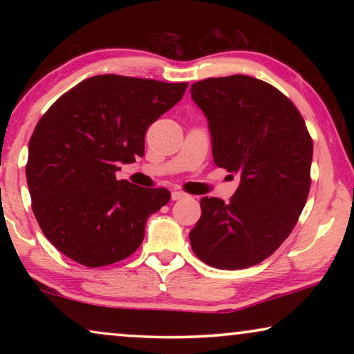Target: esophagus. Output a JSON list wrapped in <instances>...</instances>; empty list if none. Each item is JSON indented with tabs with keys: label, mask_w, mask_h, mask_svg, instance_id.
I'll return each mask as SVG.
<instances>
[{
	"label": "esophagus",
	"mask_w": 354,
	"mask_h": 354,
	"mask_svg": "<svg viewBox=\"0 0 354 354\" xmlns=\"http://www.w3.org/2000/svg\"><path fill=\"white\" fill-rule=\"evenodd\" d=\"M187 196H188L187 193H183V192H172V195H171L172 201H180V200H185Z\"/></svg>",
	"instance_id": "obj_1"
}]
</instances>
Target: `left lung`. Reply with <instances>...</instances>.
Masks as SVG:
<instances>
[{
	"mask_svg": "<svg viewBox=\"0 0 354 354\" xmlns=\"http://www.w3.org/2000/svg\"><path fill=\"white\" fill-rule=\"evenodd\" d=\"M190 91L207 119L214 164L240 177L229 203L201 198L192 248L212 268H251L283 243L306 205L313 140L292 101L263 80L217 77Z\"/></svg>",
	"mask_w": 354,
	"mask_h": 354,
	"instance_id": "obj_1",
	"label": "left lung"
}]
</instances>
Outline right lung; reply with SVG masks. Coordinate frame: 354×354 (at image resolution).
Listing matches in <instances>:
<instances>
[{
    "label": "right lung",
    "instance_id": "right-lung-1",
    "mask_svg": "<svg viewBox=\"0 0 354 354\" xmlns=\"http://www.w3.org/2000/svg\"><path fill=\"white\" fill-rule=\"evenodd\" d=\"M188 84L96 75L62 95L38 120L26 167L32 209L48 240L86 268L122 261L142 245L166 188L118 180L145 154V133Z\"/></svg>",
    "mask_w": 354,
    "mask_h": 354
}]
</instances>
